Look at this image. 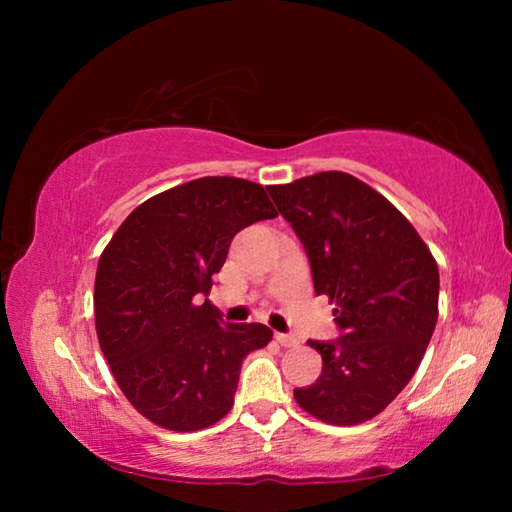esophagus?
Instances as JSON below:
<instances>
[{
  "instance_id": "esophagus-1",
  "label": "esophagus",
  "mask_w": 512,
  "mask_h": 512,
  "mask_svg": "<svg viewBox=\"0 0 512 512\" xmlns=\"http://www.w3.org/2000/svg\"><path fill=\"white\" fill-rule=\"evenodd\" d=\"M275 341L280 343L282 348H296V345H300V339L293 334H275Z\"/></svg>"
}]
</instances>
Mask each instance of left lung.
Wrapping results in <instances>:
<instances>
[{"instance_id":"8db88e82","label":"left lung","mask_w":512,"mask_h":512,"mask_svg":"<svg viewBox=\"0 0 512 512\" xmlns=\"http://www.w3.org/2000/svg\"><path fill=\"white\" fill-rule=\"evenodd\" d=\"M307 250L314 289L334 302L341 336L307 341L323 372L296 402L352 427L375 418L409 384L438 320V264L409 219L370 185L320 171L268 187Z\"/></svg>"}]
</instances>
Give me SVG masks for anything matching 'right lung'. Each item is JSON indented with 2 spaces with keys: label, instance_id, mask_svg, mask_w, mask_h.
Masks as SVG:
<instances>
[{
  "label": "right lung",
  "instance_id": "1",
  "mask_svg": "<svg viewBox=\"0 0 512 512\" xmlns=\"http://www.w3.org/2000/svg\"><path fill=\"white\" fill-rule=\"evenodd\" d=\"M273 216L262 185L207 176L135 207L101 253V352L126 400L158 427L187 433L219 422L235 404L241 361L273 339L266 325L223 323L202 299L232 237Z\"/></svg>",
  "mask_w": 512,
  "mask_h": 512
}]
</instances>
